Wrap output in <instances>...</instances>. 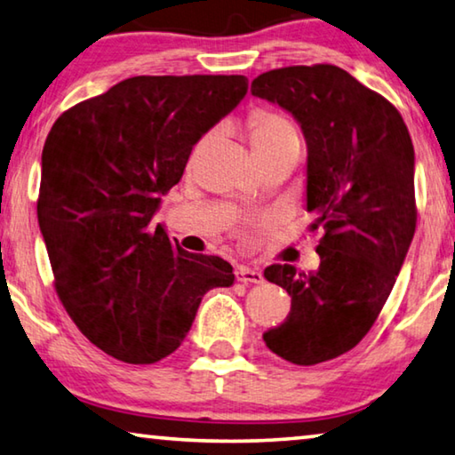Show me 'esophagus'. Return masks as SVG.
I'll return each mask as SVG.
<instances>
[{"label": "esophagus", "mask_w": 455, "mask_h": 455, "mask_svg": "<svg viewBox=\"0 0 455 455\" xmlns=\"http://www.w3.org/2000/svg\"><path fill=\"white\" fill-rule=\"evenodd\" d=\"M235 275H236V281H241V283H263L265 281L261 271L253 269V267H247V265L236 267Z\"/></svg>", "instance_id": "34e87169"}]
</instances>
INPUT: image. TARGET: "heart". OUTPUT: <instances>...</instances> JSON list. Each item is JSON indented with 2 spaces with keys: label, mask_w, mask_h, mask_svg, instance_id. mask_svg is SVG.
Wrapping results in <instances>:
<instances>
[{
  "label": "heart",
  "mask_w": 455,
  "mask_h": 455,
  "mask_svg": "<svg viewBox=\"0 0 455 455\" xmlns=\"http://www.w3.org/2000/svg\"><path fill=\"white\" fill-rule=\"evenodd\" d=\"M249 132L251 141L255 146H265V143H273L283 140V137L295 135V129L291 124L283 117L269 111H255L249 117Z\"/></svg>",
  "instance_id": "obj_1"
}]
</instances>
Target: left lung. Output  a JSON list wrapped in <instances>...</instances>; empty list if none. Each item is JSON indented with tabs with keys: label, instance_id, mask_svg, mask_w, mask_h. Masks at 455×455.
Segmentation results:
<instances>
[{
	"label": "left lung",
	"instance_id": "1",
	"mask_svg": "<svg viewBox=\"0 0 455 455\" xmlns=\"http://www.w3.org/2000/svg\"><path fill=\"white\" fill-rule=\"evenodd\" d=\"M251 92L291 113L307 143L306 211L320 267L271 265L265 279L291 295L267 348L309 366L344 355L372 328L415 235V151L401 113L331 64L259 75Z\"/></svg>",
	"mask_w": 455,
	"mask_h": 455
}]
</instances>
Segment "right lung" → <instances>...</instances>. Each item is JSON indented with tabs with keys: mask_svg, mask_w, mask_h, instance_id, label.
I'll return each mask as SVG.
<instances>
[{
	"mask_svg": "<svg viewBox=\"0 0 455 455\" xmlns=\"http://www.w3.org/2000/svg\"><path fill=\"white\" fill-rule=\"evenodd\" d=\"M241 75L132 76L64 111L42 149L38 222L56 291L107 355L151 364L172 355L230 263L170 241L151 219L192 148L247 95Z\"/></svg>",
	"mask_w": 455,
	"mask_h": 455,
	"instance_id": "1",
	"label": "right lung"
}]
</instances>
